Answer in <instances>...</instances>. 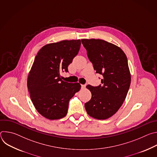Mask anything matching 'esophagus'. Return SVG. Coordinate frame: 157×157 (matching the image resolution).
Listing matches in <instances>:
<instances>
[{"label": "esophagus", "mask_w": 157, "mask_h": 157, "mask_svg": "<svg viewBox=\"0 0 157 157\" xmlns=\"http://www.w3.org/2000/svg\"><path fill=\"white\" fill-rule=\"evenodd\" d=\"M85 87H86V85H85V84H82V85H81V88H82V89H84Z\"/></svg>", "instance_id": "1"}]
</instances>
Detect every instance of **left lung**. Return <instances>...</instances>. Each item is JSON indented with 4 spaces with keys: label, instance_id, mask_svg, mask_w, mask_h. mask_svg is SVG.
<instances>
[{
    "label": "left lung",
    "instance_id": "8db88e82",
    "mask_svg": "<svg viewBox=\"0 0 157 157\" xmlns=\"http://www.w3.org/2000/svg\"><path fill=\"white\" fill-rule=\"evenodd\" d=\"M89 59L96 73L102 75V85H87L91 100L84 106L89 116L107 119L116 114L127 96L131 81L127 56L115 44L99 39H82Z\"/></svg>",
    "mask_w": 157,
    "mask_h": 157
}]
</instances>
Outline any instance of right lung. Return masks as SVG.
<instances>
[{"label":"right lung","instance_id":"obj_1","mask_svg":"<svg viewBox=\"0 0 157 157\" xmlns=\"http://www.w3.org/2000/svg\"><path fill=\"white\" fill-rule=\"evenodd\" d=\"M80 40H63L43 46L35 58L27 79V87L35 109L44 117L59 119L68 113L69 101L81 89L78 82L61 79L60 73L78 55Z\"/></svg>","mask_w":157,"mask_h":157}]
</instances>
